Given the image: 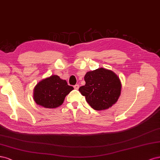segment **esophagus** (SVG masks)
Segmentation results:
<instances>
[{
	"label": "esophagus",
	"mask_w": 160,
	"mask_h": 160,
	"mask_svg": "<svg viewBox=\"0 0 160 160\" xmlns=\"http://www.w3.org/2000/svg\"><path fill=\"white\" fill-rule=\"evenodd\" d=\"M74 89L78 90L79 88V85L78 84H76V85L74 86Z\"/></svg>",
	"instance_id": "1"
}]
</instances>
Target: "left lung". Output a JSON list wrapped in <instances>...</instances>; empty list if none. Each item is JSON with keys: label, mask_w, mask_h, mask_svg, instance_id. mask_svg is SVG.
<instances>
[{"label": "left lung", "mask_w": 160, "mask_h": 160, "mask_svg": "<svg viewBox=\"0 0 160 160\" xmlns=\"http://www.w3.org/2000/svg\"><path fill=\"white\" fill-rule=\"evenodd\" d=\"M86 84L79 88L82 95L96 110H106L117 102L121 92L119 78L111 70L100 68L87 72Z\"/></svg>", "instance_id": "left-lung-1"}]
</instances>
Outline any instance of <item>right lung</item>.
<instances>
[{"label": "right lung", "mask_w": 160, "mask_h": 160, "mask_svg": "<svg viewBox=\"0 0 160 160\" xmlns=\"http://www.w3.org/2000/svg\"><path fill=\"white\" fill-rule=\"evenodd\" d=\"M74 89L66 80L52 75L36 86L34 100L38 105L46 108H55L62 104L65 97Z\"/></svg>", "instance_id": "1"}]
</instances>
